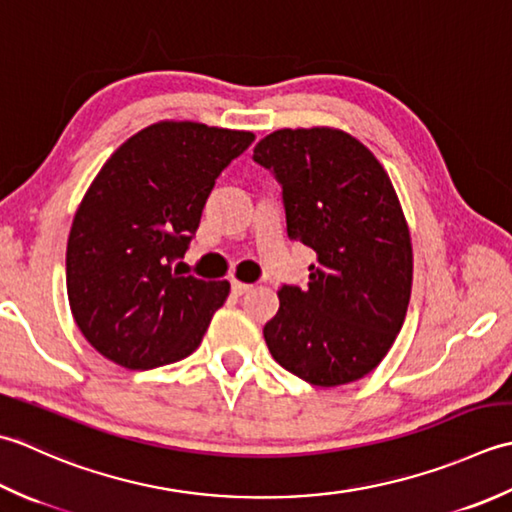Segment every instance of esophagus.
Instances as JSON below:
<instances>
[{
	"instance_id": "1",
	"label": "esophagus",
	"mask_w": 512,
	"mask_h": 512,
	"mask_svg": "<svg viewBox=\"0 0 512 512\" xmlns=\"http://www.w3.org/2000/svg\"><path fill=\"white\" fill-rule=\"evenodd\" d=\"M249 289H252V285L241 283V280H232V291H234L236 296H243V294H247Z\"/></svg>"
}]
</instances>
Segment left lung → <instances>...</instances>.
I'll use <instances>...</instances> for the list:
<instances>
[{"instance_id":"left-lung-1","label":"left lung","mask_w":512,"mask_h":512,"mask_svg":"<svg viewBox=\"0 0 512 512\" xmlns=\"http://www.w3.org/2000/svg\"><path fill=\"white\" fill-rule=\"evenodd\" d=\"M254 161L283 187L287 236L318 256L307 289H278L269 353L314 387L356 382L387 356L411 298V236L389 174L331 128L271 132Z\"/></svg>"}]
</instances>
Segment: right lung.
<instances>
[{
  "mask_svg": "<svg viewBox=\"0 0 512 512\" xmlns=\"http://www.w3.org/2000/svg\"><path fill=\"white\" fill-rule=\"evenodd\" d=\"M252 132L161 121L103 165L72 221L66 285L72 316L101 356L156 369L196 351L229 294L227 280L179 276L207 196Z\"/></svg>",
  "mask_w": 512,
  "mask_h": 512,
  "instance_id": "1",
  "label": "right lung"
}]
</instances>
